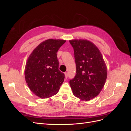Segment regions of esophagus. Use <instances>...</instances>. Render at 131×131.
<instances>
[{"mask_svg":"<svg viewBox=\"0 0 131 131\" xmlns=\"http://www.w3.org/2000/svg\"><path fill=\"white\" fill-rule=\"evenodd\" d=\"M64 75H65V77L66 79H67V78H68V73H64Z\"/></svg>","mask_w":131,"mask_h":131,"instance_id":"34e87169","label":"esophagus"}]
</instances>
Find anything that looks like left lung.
<instances>
[{"label":"left lung","mask_w":131,"mask_h":131,"mask_svg":"<svg viewBox=\"0 0 131 131\" xmlns=\"http://www.w3.org/2000/svg\"><path fill=\"white\" fill-rule=\"evenodd\" d=\"M74 49L76 75L69 81L73 94L88 101L97 96L103 88L107 68L100 50L91 41L84 39L69 40Z\"/></svg>","instance_id":"1"}]
</instances>
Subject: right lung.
I'll use <instances>...</instances> for the list:
<instances>
[{
  "instance_id": "1",
  "label": "right lung",
  "mask_w": 131,
  "mask_h": 131,
  "mask_svg": "<svg viewBox=\"0 0 131 131\" xmlns=\"http://www.w3.org/2000/svg\"><path fill=\"white\" fill-rule=\"evenodd\" d=\"M66 40L50 39L37 46L28 58L25 76L28 86L40 98L56 94L65 75L58 69L57 52Z\"/></svg>"
}]
</instances>
